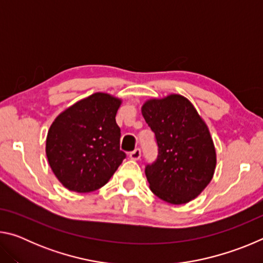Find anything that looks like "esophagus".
Returning a JSON list of instances; mask_svg holds the SVG:
<instances>
[{
	"label": "esophagus",
	"mask_w": 263,
	"mask_h": 263,
	"mask_svg": "<svg viewBox=\"0 0 263 263\" xmlns=\"http://www.w3.org/2000/svg\"><path fill=\"white\" fill-rule=\"evenodd\" d=\"M128 157H130L131 160H139L141 157V151L139 148H136L135 151H132V152L128 154Z\"/></svg>",
	"instance_id": "esophagus-1"
}]
</instances>
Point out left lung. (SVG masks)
Listing matches in <instances>:
<instances>
[{"mask_svg":"<svg viewBox=\"0 0 263 263\" xmlns=\"http://www.w3.org/2000/svg\"><path fill=\"white\" fill-rule=\"evenodd\" d=\"M141 114L159 147L157 161L145 169L151 190L175 205L193 201L210 183L217 163L206 123L188 99L177 94L147 100Z\"/></svg>","mask_w":263,"mask_h":263,"instance_id":"left-lung-1","label":"left lung"}]
</instances>
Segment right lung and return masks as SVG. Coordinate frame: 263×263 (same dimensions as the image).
Returning a JSON list of instances; mask_svg holds the SVG:
<instances>
[{"instance_id":"obj_1","label":"right lung","mask_w":263,"mask_h":263,"mask_svg":"<svg viewBox=\"0 0 263 263\" xmlns=\"http://www.w3.org/2000/svg\"><path fill=\"white\" fill-rule=\"evenodd\" d=\"M122 100L95 92L58 116L46 138V157L60 183L90 193L106 184L125 159L116 115Z\"/></svg>"}]
</instances>
